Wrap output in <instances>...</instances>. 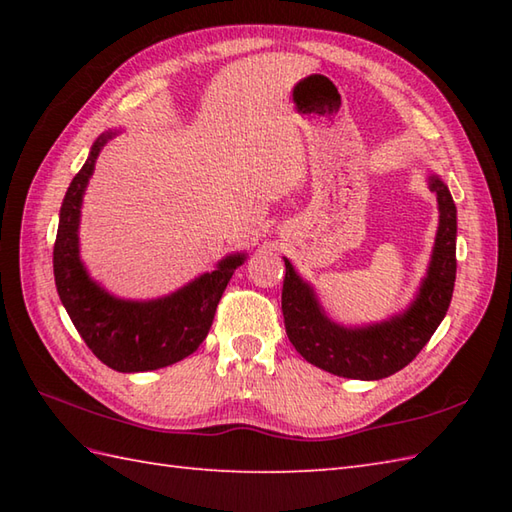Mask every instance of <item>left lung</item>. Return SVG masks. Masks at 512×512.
Masks as SVG:
<instances>
[{"instance_id":"obj_1","label":"left lung","mask_w":512,"mask_h":512,"mask_svg":"<svg viewBox=\"0 0 512 512\" xmlns=\"http://www.w3.org/2000/svg\"><path fill=\"white\" fill-rule=\"evenodd\" d=\"M438 198V233L433 242L427 275L407 310L380 323L341 325L328 317L317 292L303 279L290 259L281 290L286 334L308 363L325 372L354 380H380L400 372L418 356L449 310L455 286V237L458 209L451 191L436 173L427 176Z\"/></svg>"}]
</instances>
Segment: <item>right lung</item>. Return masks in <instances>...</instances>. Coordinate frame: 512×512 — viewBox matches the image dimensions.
<instances>
[{
	"mask_svg": "<svg viewBox=\"0 0 512 512\" xmlns=\"http://www.w3.org/2000/svg\"><path fill=\"white\" fill-rule=\"evenodd\" d=\"M116 134L110 129L94 140L88 160L65 191L52 253L54 284L76 332L101 363L125 374L151 372L198 350L211 330L224 288L235 268L246 262V253L226 255L211 273L158 299H121L94 281L79 248L81 206L96 158Z\"/></svg>",
	"mask_w": 512,
	"mask_h": 512,
	"instance_id": "obj_1",
	"label": "right lung"
}]
</instances>
